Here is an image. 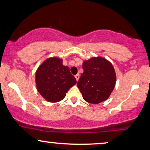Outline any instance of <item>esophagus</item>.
<instances>
[{
  "label": "esophagus",
  "mask_w": 150,
  "mask_h": 150,
  "mask_svg": "<svg viewBox=\"0 0 150 150\" xmlns=\"http://www.w3.org/2000/svg\"><path fill=\"white\" fill-rule=\"evenodd\" d=\"M75 78H76V79L77 81H79V78H80V76H79V74H76V75L75 76Z\"/></svg>",
  "instance_id": "34e87169"
}]
</instances>
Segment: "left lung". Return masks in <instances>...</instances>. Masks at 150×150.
<instances>
[{"mask_svg": "<svg viewBox=\"0 0 150 150\" xmlns=\"http://www.w3.org/2000/svg\"><path fill=\"white\" fill-rule=\"evenodd\" d=\"M83 68L84 71L77 86L83 99L93 104L107 100L116 83V73L112 63L102 57H94L83 61Z\"/></svg>", "mask_w": 150, "mask_h": 150, "instance_id": "8db88e82", "label": "left lung"}]
</instances>
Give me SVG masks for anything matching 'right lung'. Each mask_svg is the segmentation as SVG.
I'll return each instance as SVG.
<instances>
[{
  "mask_svg": "<svg viewBox=\"0 0 150 150\" xmlns=\"http://www.w3.org/2000/svg\"><path fill=\"white\" fill-rule=\"evenodd\" d=\"M76 83L69 67L63 65V59L58 57L46 59L36 70L37 89L47 102H60Z\"/></svg>",
  "mask_w": 150,
  "mask_h": 150,
  "instance_id": "obj_1",
  "label": "right lung"
}]
</instances>
